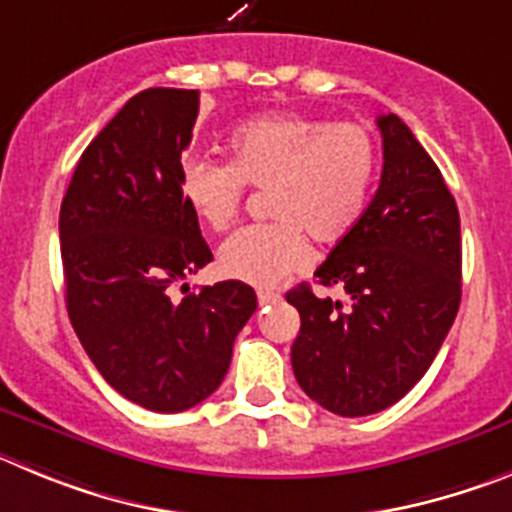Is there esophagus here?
<instances>
[{"mask_svg":"<svg viewBox=\"0 0 512 512\" xmlns=\"http://www.w3.org/2000/svg\"><path fill=\"white\" fill-rule=\"evenodd\" d=\"M257 301H260V306H267V303L280 301V293H275V290H257Z\"/></svg>","mask_w":512,"mask_h":512,"instance_id":"esophagus-1","label":"esophagus"}]
</instances>
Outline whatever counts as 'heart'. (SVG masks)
Segmentation results:
<instances>
[{
    "label": "heart",
    "mask_w": 512,
    "mask_h": 512,
    "mask_svg": "<svg viewBox=\"0 0 512 512\" xmlns=\"http://www.w3.org/2000/svg\"><path fill=\"white\" fill-rule=\"evenodd\" d=\"M380 173L377 140L365 124L273 112L237 124L227 137V165L191 155L178 191L211 232L234 222L247 188H265L273 222L239 229L219 250L227 278L270 288L308 265L306 234L321 245L347 237L365 216Z\"/></svg>",
    "instance_id": "b5f03b06"
}]
</instances>
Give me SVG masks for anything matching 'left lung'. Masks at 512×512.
Segmentation results:
<instances>
[{
    "instance_id": "1",
    "label": "left lung",
    "mask_w": 512,
    "mask_h": 512,
    "mask_svg": "<svg viewBox=\"0 0 512 512\" xmlns=\"http://www.w3.org/2000/svg\"><path fill=\"white\" fill-rule=\"evenodd\" d=\"M382 178L362 222L316 270L342 301L288 293L301 313L290 347L298 385L344 418L398 403L426 375L462 301V229L457 201L431 155L395 114L377 117Z\"/></svg>"
}]
</instances>
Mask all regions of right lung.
<instances>
[{
	"label": "right lung",
	"instance_id": "obj_1",
	"mask_svg": "<svg viewBox=\"0 0 512 512\" xmlns=\"http://www.w3.org/2000/svg\"><path fill=\"white\" fill-rule=\"evenodd\" d=\"M199 99L193 89L132 96L78 160L58 222L78 339L119 395L155 413L186 411L222 385L257 308L239 280L170 301V285L214 260L178 191Z\"/></svg>",
	"mask_w": 512,
	"mask_h": 512
}]
</instances>
